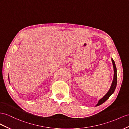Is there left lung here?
<instances>
[{
    "mask_svg": "<svg viewBox=\"0 0 129 129\" xmlns=\"http://www.w3.org/2000/svg\"><path fill=\"white\" fill-rule=\"evenodd\" d=\"M112 63H113V68H114V77H113V82H112V85L111 86V88L110 89V90H108V91L107 93V94H106L105 96L101 98V99L99 100V101L98 102V104L96 105L97 106L100 105L102 104H103L104 102H105L106 101L107 99L110 98L111 95L114 93V91L115 89V88H116L117 86V68H116V66H115L114 61L113 60V59L112 58Z\"/></svg>",
    "mask_w": 129,
    "mask_h": 129,
    "instance_id": "1",
    "label": "left lung"
}]
</instances>
